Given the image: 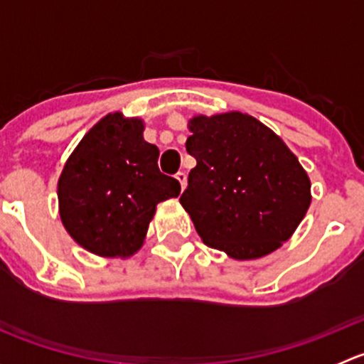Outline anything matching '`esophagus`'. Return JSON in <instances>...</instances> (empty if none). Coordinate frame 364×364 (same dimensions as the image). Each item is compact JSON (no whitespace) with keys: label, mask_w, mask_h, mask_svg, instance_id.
Here are the masks:
<instances>
[{"label":"esophagus","mask_w":364,"mask_h":364,"mask_svg":"<svg viewBox=\"0 0 364 364\" xmlns=\"http://www.w3.org/2000/svg\"><path fill=\"white\" fill-rule=\"evenodd\" d=\"M176 179H178L179 185H181V190H185V186H186V174H185V172H178V174H176Z\"/></svg>","instance_id":"obj_1"}]
</instances>
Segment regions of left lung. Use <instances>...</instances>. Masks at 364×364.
I'll return each instance as SVG.
<instances>
[{"mask_svg": "<svg viewBox=\"0 0 364 364\" xmlns=\"http://www.w3.org/2000/svg\"><path fill=\"white\" fill-rule=\"evenodd\" d=\"M186 151L197 160L181 203L208 247L259 259L294 234L311 203L310 178L271 128L241 112L196 116Z\"/></svg>", "mask_w": 364, "mask_h": 364, "instance_id": "8db88e82", "label": "left lung"}]
</instances>
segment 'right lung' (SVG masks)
<instances>
[{
	"instance_id": "obj_1",
	"label": "right lung",
	"mask_w": 364,
	"mask_h": 364,
	"mask_svg": "<svg viewBox=\"0 0 364 364\" xmlns=\"http://www.w3.org/2000/svg\"><path fill=\"white\" fill-rule=\"evenodd\" d=\"M144 123L121 112L82 137L58 181L60 216L70 236L102 257H130L144 243L156 204L178 197V179L161 174L159 148Z\"/></svg>"
}]
</instances>
